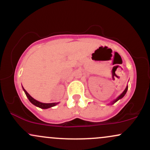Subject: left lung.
I'll use <instances>...</instances> for the list:
<instances>
[{
	"label": "left lung",
	"instance_id": "1",
	"mask_svg": "<svg viewBox=\"0 0 150 150\" xmlns=\"http://www.w3.org/2000/svg\"><path fill=\"white\" fill-rule=\"evenodd\" d=\"M128 86H127V87H126V88H125V90H124V91H123V93H122V94H120V96H118V97H117V98H116V99H115V100H114V101H112V102H111V104H114V103H116L117 101H118V100H119V99H122V98H123V97H124V96H125V94H126V92H127V90H128Z\"/></svg>",
	"mask_w": 150,
	"mask_h": 150
}]
</instances>
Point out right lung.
<instances>
[{
  "mask_svg": "<svg viewBox=\"0 0 150 150\" xmlns=\"http://www.w3.org/2000/svg\"><path fill=\"white\" fill-rule=\"evenodd\" d=\"M22 88H23V87H22ZM23 90L25 93L26 96H27V97L28 98V99L30 100V102L32 103V104H34V106H37V107L43 108V109H46V108H49L52 107V106H56V105H57L58 104V102H57V103H49V104H46V103H42V102H40V101H38L37 100H36V99H34L33 97H31L30 94L27 93V91H26L24 88H23Z\"/></svg>",
  "mask_w": 150,
  "mask_h": 150,
  "instance_id": "add662e5",
  "label": "right lung"
}]
</instances>
